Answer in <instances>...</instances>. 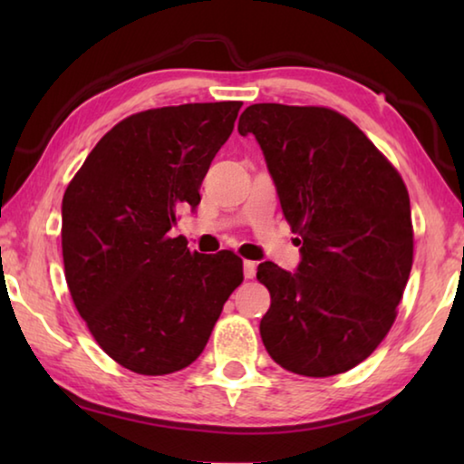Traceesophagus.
I'll return each mask as SVG.
<instances>
[{
  "mask_svg": "<svg viewBox=\"0 0 464 464\" xmlns=\"http://www.w3.org/2000/svg\"><path fill=\"white\" fill-rule=\"evenodd\" d=\"M256 262H251V260H246L243 262V276L246 278H254L256 276Z\"/></svg>",
  "mask_w": 464,
  "mask_h": 464,
  "instance_id": "esophagus-1",
  "label": "esophagus"
}]
</instances>
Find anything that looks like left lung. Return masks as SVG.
Instances as JSON below:
<instances>
[{"label":"left lung","instance_id":"left-lung-1","mask_svg":"<svg viewBox=\"0 0 464 464\" xmlns=\"http://www.w3.org/2000/svg\"><path fill=\"white\" fill-rule=\"evenodd\" d=\"M237 130L256 137L282 213L302 237L296 272L257 266L272 298L260 324L266 350L303 376L350 371L389 334L411 272L403 179L335 110L251 104Z\"/></svg>","mask_w":464,"mask_h":464}]
</instances>
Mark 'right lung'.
Listing matches in <instances>:
<instances>
[{
	"label": "right lung",
	"instance_id": "add662e5",
	"mask_svg": "<svg viewBox=\"0 0 464 464\" xmlns=\"http://www.w3.org/2000/svg\"><path fill=\"white\" fill-rule=\"evenodd\" d=\"M241 102L145 110L92 149L63 196L69 293L106 354L132 372L182 371L202 354L243 280L233 251L192 254L171 237L178 210L235 127Z\"/></svg>",
	"mask_w": 464,
	"mask_h": 464
}]
</instances>
